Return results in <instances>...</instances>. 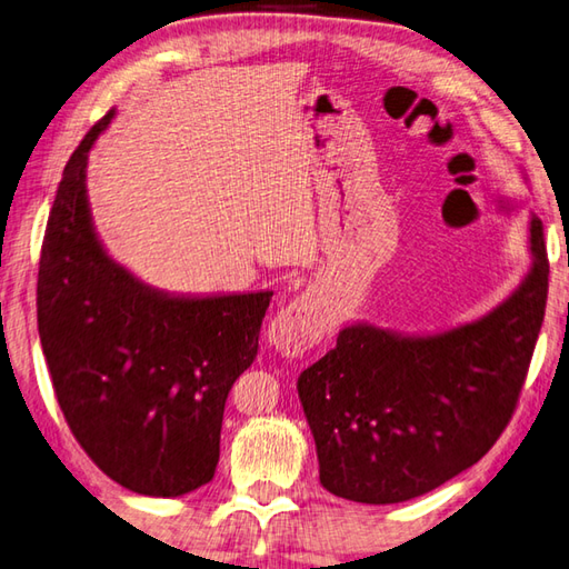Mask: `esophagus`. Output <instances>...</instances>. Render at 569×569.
<instances>
[{
    "instance_id": "esophagus-1",
    "label": "esophagus",
    "mask_w": 569,
    "mask_h": 569,
    "mask_svg": "<svg viewBox=\"0 0 569 569\" xmlns=\"http://www.w3.org/2000/svg\"><path fill=\"white\" fill-rule=\"evenodd\" d=\"M327 327V309L311 295H299L277 311L268 327V343L287 358L301 356L321 341Z\"/></svg>"
}]
</instances>
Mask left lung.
Segmentation results:
<instances>
[{
	"label": "left lung",
	"mask_w": 569,
	"mask_h": 569,
	"mask_svg": "<svg viewBox=\"0 0 569 569\" xmlns=\"http://www.w3.org/2000/svg\"><path fill=\"white\" fill-rule=\"evenodd\" d=\"M532 264L489 315L442 333L356 321L301 370L319 481L356 503H400L477 463L506 430L548 301L550 264L530 218Z\"/></svg>",
	"instance_id": "8db88e82"
}]
</instances>
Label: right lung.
<instances>
[{
	"label": "right lung",
	"mask_w": 569,
	"mask_h": 569,
	"mask_svg": "<svg viewBox=\"0 0 569 569\" xmlns=\"http://www.w3.org/2000/svg\"><path fill=\"white\" fill-rule=\"evenodd\" d=\"M112 118L83 137L58 183L39 260V336L86 455L124 489L171 498L213 479L226 398L258 356L272 292L169 295L110 258L86 167Z\"/></svg>",
	"instance_id": "obj_1"
}]
</instances>
